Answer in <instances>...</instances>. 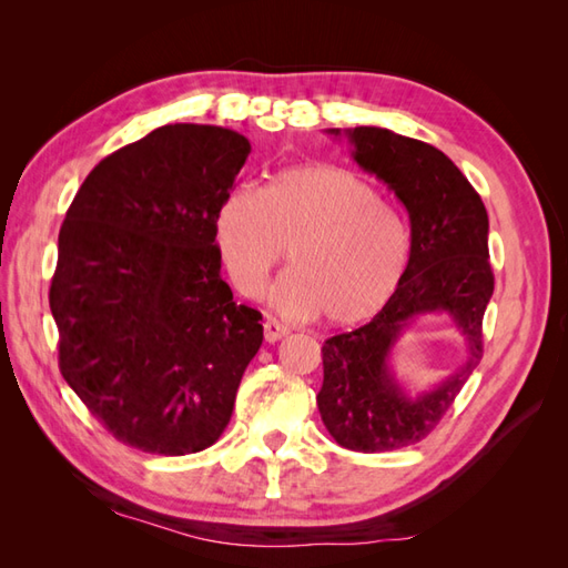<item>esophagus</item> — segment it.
I'll list each match as a JSON object with an SVG mask.
<instances>
[{
	"label": "esophagus",
	"instance_id": "34e87169",
	"mask_svg": "<svg viewBox=\"0 0 568 568\" xmlns=\"http://www.w3.org/2000/svg\"><path fill=\"white\" fill-rule=\"evenodd\" d=\"M285 334H287V327H283L281 322H275V320H265L263 322V336H265V342H268V344L281 342Z\"/></svg>",
	"mask_w": 568,
	"mask_h": 568
}]
</instances>
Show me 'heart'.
Listing matches in <instances>:
<instances>
[{"label":"heart","mask_w":568,"mask_h":568,"mask_svg":"<svg viewBox=\"0 0 568 568\" xmlns=\"http://www.w3.org/2000/svg\"><path fill=\"white\" fill-rule=\"evenodd\" d=\"M229 281L256 297L291 248L273 300L291 315L352 327L390 303L409 258L403 214L366 178L329 163H300L261 190L236 185L214 212Z\"/></svg>","instance_id":"obj_1"}]
</instances>
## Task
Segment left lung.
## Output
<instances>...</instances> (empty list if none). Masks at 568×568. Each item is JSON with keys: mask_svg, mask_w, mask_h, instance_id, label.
Masks as SVG:
<instances>
[{"mask_svg": "<svg viewBox=\"0 0 568 568\" xmlns=\"http://www.w3.org/2000/svg\"><path fill=\"white\" fill-rule=\"evenodd\" d=\"M329 134H344L354 161L405 204L409 258L400 287L376 317L324 342L317 407L344 449L393 452L439 425L484 358V315L493 295L488 212L466 175L425 141L381 126L329 129ZM425 314H449L469 354L465 366L432 392L409 396L392 376L389 354L402 332Z\"/></svg>", "mask_w": 568, "mask_h": 568, "instance_id": "8db88e82", "label": "left lung"}]
</instances>
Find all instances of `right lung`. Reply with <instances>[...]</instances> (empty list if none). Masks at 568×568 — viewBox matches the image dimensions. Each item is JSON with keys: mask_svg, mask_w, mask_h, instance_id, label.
Segmentation results:
<instances>
[{"mask_svg": "<svg viewBox=\"0 0 568 568\" xmlns=\"http://www.w3.org/2000/svg\"><path fill=\"white\" fill-rule=\"evenodd\" d=\"M248 153L232 129L165 124L94 165L60 226L48 293L60 373L134 449L212 446L261 348V312L234 303L214 241Z\"/></svg>", "mask_w": 568, "mask_h": 568, "instance_id": "obj_1", "label": "right lung"}]
</instances>
